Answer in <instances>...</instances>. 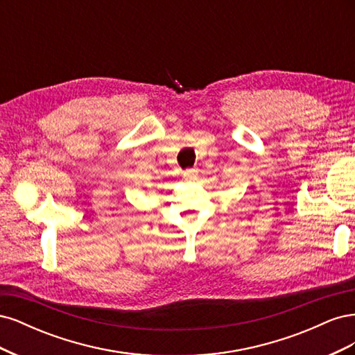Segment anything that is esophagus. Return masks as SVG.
<instances>
[{"label": "esophagus", "instance_id": "34e87169", "mask_svg": "<svg viewBox=\"0 0 355 355\" xmlns=\"http://www.w3.org/2000/svg\"><path fill=\"white\" fill-rule=\"evenodd\" d=\"M197 176H198V171L196 170V168H189V170H185L184 171V178L187 179V180H196L197 179Z\"/></svg>", "mask_w": 355, "mask_h": 355}]
</instances>
